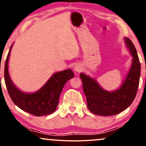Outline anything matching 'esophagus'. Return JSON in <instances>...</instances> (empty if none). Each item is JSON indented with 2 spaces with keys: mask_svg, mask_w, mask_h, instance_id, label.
Returning a JSON list of instances; mask_svg holds the SVG:
<instances>
[{
  "mask_svg": "<svg viewBox=\"0 0 146 146\" xmlns=\"http://www.w3.org/2000/svg\"><path fill=\"white\" fill-rule=\"evenodd\" d=\"M82 70V66L80 64H76L74 65V70L76 72H80Z\"/></svg>",
  "mask_w": 146,
  "mask_h": 146,
  "instance_id": "34e87169",
  "label": "esophagus"
}]
</instances>
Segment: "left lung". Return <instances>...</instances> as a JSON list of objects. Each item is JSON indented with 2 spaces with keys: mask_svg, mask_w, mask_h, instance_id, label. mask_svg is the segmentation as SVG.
Listing matches in <instances>:
<instances>
[{
  "mask_svg": "<svg viewBox=\"0 0 146 146\" xmlns=\"http://www.w3.org/2000/svg\"><path fill=\"white\" fill-rule=\"evenodd\" d=\"M124 40L133 58L126 77L118 89L107 91L94 78L84 73L80 75L88 108L94 114L103 116L117 114L127 109L136 96L141 72L140 62L132 42L127 38H124Z\"/></svg>",
  "mask_w": 146,
  "mask_h": 146,
  "instance_id": "8db88e82",
  "label": "left lung"
}]
</instances>
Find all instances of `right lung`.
<instances>
[{"instance_id":"obj_1","label":"right lung","mask_w":146,"mask_h":146,"mask_svg":"<svg viewBox=\"0 0 146 146\" xmlns=\"http://www.w3.org/2000/svg\"><path fill=\"white\" fill-rule=\"evenodd\" d=\"M11 45L5 66V81L10 97L19 108L36 116H42L53 113L58 104L59 97L64 86L74 76L70 69L56 72L44 85L33 93L24 92L15 85L9 72V60Z\"/></svg>"}]
</instances>
